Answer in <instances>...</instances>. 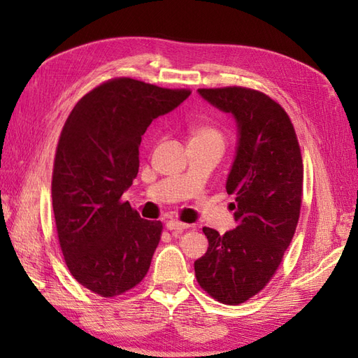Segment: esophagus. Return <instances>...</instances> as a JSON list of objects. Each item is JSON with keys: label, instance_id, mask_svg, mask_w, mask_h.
I'll return each instance as SVG.
<instances>
[{"label": "esophagus", "instance_id": "esophagus-1", "mask_svg": "<svg viewBox=\"0 0 358 358\" xmlns=\"http://www.w3.org/2000/svg\"><path fill=\"white\" fill-rule=\"evenodd\" d=\"M166 227L171 232H181V231L187 229L189 224L187 223H181V222H178V220H169V222L166 223Z\"/></svg>", "mask_w": 358, "mask_h": 358}]
</instances>
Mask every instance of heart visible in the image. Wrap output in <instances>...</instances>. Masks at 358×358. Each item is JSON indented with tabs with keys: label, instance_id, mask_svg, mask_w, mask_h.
Instances as JSON below:
<instances>
[{
	"label": "heart",
	"instance_id": "1",
	"mask_svg": "<svg viewBox=\"0 0 358 358\" xmlns=\"http://www.w3.org/2000/svg\"><path fill=\"white\" fill-rule=\"evenodd\" d=\"M217 144L224 148L226 136L222 127L212 123H196L189 127V144Z\"/></svg>",
	"mask_w": 358,
	"mask_h": 358
}]
</instances>
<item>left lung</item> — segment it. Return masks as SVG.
Instances as JSON below:
<instances>
[{
	"label": "left lung",
	"mask_w": 358,
	"mask_h": 358,
	"mask_svg": "<svg viewBox=\"0 0 358 358\" xmlns=\"http://www.w3.org/2000/svg\"><path fill=\"white\" fill-rule=\"evenodd\" d=\"M238 123L237 157L226 191L235 195L237 226L220 235L203 227L208 252L195 262L201 289L223 305H240L264 289L283 260L300 218L303 159L291 118L260 90L199 89Z\"/></svg>",
	"instance_id": "1"
}]
</instances>
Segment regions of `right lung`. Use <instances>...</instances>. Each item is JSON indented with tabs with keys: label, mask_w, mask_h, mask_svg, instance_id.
I'll return each instance as SVG.
<instances>
[{
	"label": "right lung",
	"mask_w": 358,
	"mask_h": 358,
	"mask_svg": "<svg viewBox=\"0 0 358 358\" xmlns=\"http://www.w3.org/2000/svg\"><path fill=\"white\" fill-rule=\"evenodd\" d=\"M191 95L120 77L75 104L57 144L52 206L66 266L96 295L117 296L146 277L163 223L121 196L138 173L141 135Z\"/></svg>",
	"instance_id": "obj_1"
}]
</instances>
